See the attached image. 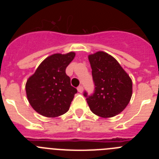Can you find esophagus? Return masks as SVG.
Wrapping results in <instances>:
<instances>
[{
    "label": "esophagus",
    "mask_w": 159,
    "mask_h": 159,
    "mask_svg": "<svg viewBox=\"0 0 159 159\" xmlns=\"http://www.w3.org/2000/svg\"><path fill=\"white\" fill-rule=\"evenodd\" d=\"M77 90H78V92H80V93H82L83 91H84V88H83L82 86H79L78 88H77Z\"/></svg>",
    "instance_id": "34e87169"
}]
</instances>
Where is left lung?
I'll list each match as a JSON object with an SVG mask.
<instances>
[{
  "label": "left lung",
  "mask_w": 159,
  "mask_h": 159,
  "mask_svg": "<svg viewBox=\"0 0 159 159\" xmlns=\"http://www.w3.org/2000/svg\"><path fill=\"white\" fill-rule=\"evenodd\" d=\"M95 83V92L87 97L90 109L102 118L117 116L128 105L132 96V80L112 56L99 51L88 56Z\"/></svg>",
  "instance_id": "1"
}]
</instances>
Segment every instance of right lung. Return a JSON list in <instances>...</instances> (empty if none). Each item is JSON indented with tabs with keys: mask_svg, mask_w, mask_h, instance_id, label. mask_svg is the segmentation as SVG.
Instances as JSON below:
<instances>
[{
	"mask_svg": "<svg viewBox=\"0 0 159 159\" xmlns=\"http://www.w3.org/2000/svg\"><path fill=\"white\" fill-rule=\"evenodd\" d=\"M75 53H56L48 57L28 79V100L37 113L48 118L58 117L69 110L77 90L71 85L65 70Z\"/></svg>",
	"mask_w": 159,
	"mask_h": 159,
	"instance_id": "add662e5",
	"label": "right lung"
}]
</instances>
